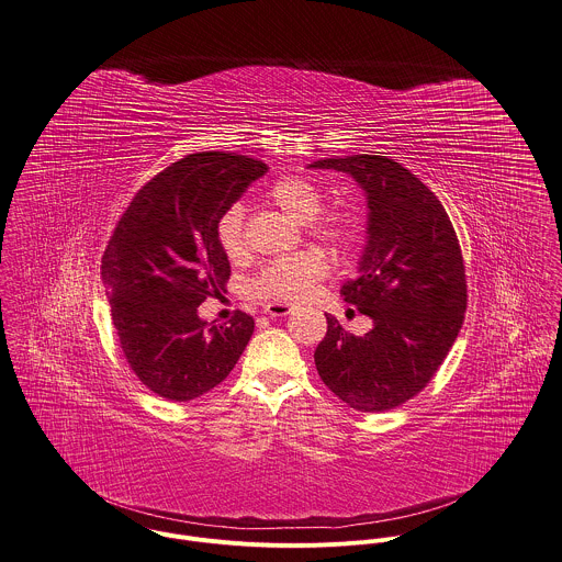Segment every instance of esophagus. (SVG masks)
Listing matches in <instances>:
<instances>
[{
    "label": "esophagus",
    "instance_id": "esophagus-1",
    "mask_svg": "<svg viewBox=\"0 0 562 562\" xmlns=\"http://www.w3.org/2000/svg\"><path fill=\"white\" fill-rule=\"evenodd\" d=\"M265 313H267L269 317H286V315L293 313V308H291L289 304H267V306H265Z\"/></svg>",
    "mask_w": 562,
    "mask_h": 562
}]
</instances>
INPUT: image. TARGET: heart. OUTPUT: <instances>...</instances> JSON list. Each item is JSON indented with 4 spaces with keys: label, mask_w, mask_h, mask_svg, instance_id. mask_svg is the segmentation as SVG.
I'll list each match as a JSON object with an SVG mask.
<instances>
[{
    "label": "heart",
    "mask_w": 562,
    "mask_h": 562,
    "mask_svg": "<svg viewBox=\"0 0 562 562\" xmlns=\"http://www.w3.org/2000/svg\"><path fill=\"white\" fill-rule=\"evenodd\" d=\"M267 200L293 222L311 224V234L330 245H340L349 238V222L342 215H319L324 209V193L306 178L289 176L278 180L267 191ZM243 220V206L238 204L227 206L217 220V240L229 260L240 258L247 247ZM326 273L328 262L322 254L300 251L267 265L258 276L254 289L265 300L302 302L315 291L317 282Z\"/></svg>",
    "instance_id": "1"
}]
</instances>
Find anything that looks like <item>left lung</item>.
Listing matches in <instances>:
<instances>
[{
  "mask_svg": "<svg viewBox=\"0 0 562 562\" xmlns=\"http://www.w3.org/2000/svg\"><path fill=\"white\" fill-rule=\"evenodd\" d=\"M308 167L347 173L364 193L367 240L358 276L340 295L373 322L353 337L326 315L317 371L353 411H391L432 380L462 328L467 282L453 225L437 195L386 156H335Z\"/></svg>",
  "mask_w": 562,
  "mask_h": 562,
  "instance_id": "left-lung-1",
  "label": "left lung"
}]
</instances>
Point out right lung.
Instances as JSON below:
<instances>
[{"mask_svg":"<svg viewBox=\"0 0 562 562\" xmlns=\"http://www.w3.org/2000/svg\"><path fill=\"white\" fill-rule=\"evenodd\" d=\"M267 171L238 154H191L151 178L114 227L102 258L114 330L138 380L169 402L224 382L254 335L240 311L209 326L198 308L229 278L217 220Z\"/></svg>","mask_w":562,"mask_h":562,"instance_id":"obj_1","label":"right lung"}]
</instances>
